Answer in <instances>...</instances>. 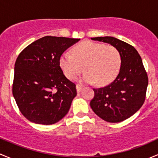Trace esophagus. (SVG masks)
Here are the masks:
<instances>
[{
	"label": "esophagus",
	"mask_w": 158,
	"mask_h": 158,
	"mask_svg": "<svg viewBox=\"0 0 158 158\" xmlns=\"http://www.w3.org/2000/svg\"><path fill=\"white\" fill-rule=\"evenodd\" d=\"M82 85H79V84H77V85H76V90H77L78 92H80V91L82 90Z\"/></svg>",
	"instance_id": "1"
}]
</instances>
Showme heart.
<instances>
[{"label": "heart", "mask_w": 158, "mask_h": 158, "mask_svg": "<svg viewBox=\"0 0 158 158\" xmlns=\"http://www.w3.org/2000/svg\"><path fill=\"white\" fill-rule=\"evenodd\" d=\"M72 52L73 55L66 52L60 58V68L70 80L76 79L83 70L85 73L82 81L105 85L115 78L120 69V52L113 46L83 41Z\"/></svg>", "instance_id": "b5f03b06"}]
</instances>
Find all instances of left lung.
<instances>
[{
    "label": "left lung",
    "mask_w": 158,
    "mask_h": 158,
    "mask_svg": "<svg viewBox=\"0 0 158 158\" xmlns=\"http://www.w3.org/2000/svg\"><path fill=\"white\" fill-rule=\"evenodd\" d=\"M117 48L121 55L119 73L103 88L93 89L95 96L90 106L103 120L122 122L133 115L144 104L148 85V74L138 51L130 44L112 36L91 38Z\"/></svg>",
    "instance_id": "1"
}]
</instances>
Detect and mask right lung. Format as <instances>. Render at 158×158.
<instances>
[{"label":"right lung","mask_w":158,"mask_h":158,"mask_svg":"<svg viewBox=\"0 0 158 158\" xmlns=\"http://www.w3.org/2000/svg\"><path fill=\"white\" fill-rule=\"evenodd\" d=\"M80 39L46 36L26 47L14 66L13 95L30 122L52 125L69 111L76 85L63 74L60 58Z\"/></svg>","instance_id":"obj_1"}]
</instances>
